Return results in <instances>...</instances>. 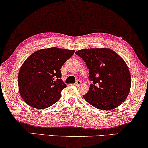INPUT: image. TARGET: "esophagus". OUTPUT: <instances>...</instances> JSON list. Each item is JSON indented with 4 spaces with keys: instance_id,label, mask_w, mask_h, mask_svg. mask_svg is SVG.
I'll use <instances>...</instances> for the list:
<instances>
[{
    "instance_id": "1",
    "label": "esophagus",
    "mask_w": 148,
    "mask_h": 148,
    "mask_svg": "<svg viewBox=\"0 0 148 148\" xmlns=\"http://www.w3.org/2000/svg\"><path fill=\"white\" fill-rule=\"evenodd\" d=\"M82 84V82L81 81H80V80H78V81H76V82L75 83V86H80Z\"/></svg>"
}]
</instances>
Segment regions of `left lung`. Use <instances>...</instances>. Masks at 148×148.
I'll use <instances>...</instances> for the list:
<instances>
[{"mask_svg": "<svg viewBox=\"0 0 148 148\" xmlns=\"http://www.w3.org/2000/svg\"><path fill=\"white\" fill-rule=\"evenodd\" d=\"M76 54L89 69V79L93 82L84 100L96 108L113 110L124 102L130 91L131 75L120 56L108 48H86Z\"/></svg>", "mask_w": 148, "mask_h": 148, "instance_id": "8db88e82", "label": "left lung"}]
</instances>
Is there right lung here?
Listing matches in <instances>:
<instances>
[{"mask_svg":"<svg viewBox=\"0 0 148 148\" xmlns=\"http://www.w3.org/2000/svg\"><path fill=\"white\" fill-rule=\"evenodd\" d=\"M74 50L52 47L32 53L20 68L19 93L24 101L36 109H45L60 100L66 85L61 79L60 68Z\"/></svg>","mask_w":148,"mask_h":148,"instance_id":"add662e5","label":"right lung"}]
</instances>
